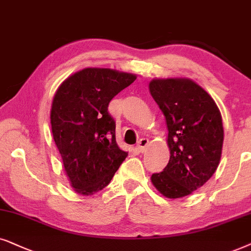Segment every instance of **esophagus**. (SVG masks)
Here are the masks:
<instances>
[{"mask_svg":"<svg viewBox=\"0 0 251 251\" xmlns=\"http://www.w3.org/2000/svg\"><path fill=\"white\" fill-rule=\"evenodd\" d=\"M148 143H149V141H148V139H146V138H143V139H141L140 140V141L138 142V145H136V147H135V149L138 150V151H140V152H142L143 150L146 149V147L148 146Z\"/></svg>","mask_w":251,"mask_h":251,"instance_id":"obj_1","label":"esophagus"}]
</instances>
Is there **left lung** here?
<instances>
[{"instance_id": "8db88e82", "label": "left lung", "mask_w": 251, "mask_h": 251, "mask_svg": "<svg viewBox=\"0 0 251 251\" xmlns=\"http://www.w3.org/2000/svg\"><path fill=\"white\" fill-rule=\"evenodd\" d=\"M150 94L164 113L170 160L151 182L169 199L189 195L211 178L222 156L224 128L219 109L189 79H155Z\"/></svg>"}]
</instances>
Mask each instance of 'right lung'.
I'll return each instance as SVG.
<instances>
[{
	"instance_id": "1",
	"label": "right lung",
	"mask_w": 251,
	"mask_h": 251,
	"mask_svg": "<svg viewBox=\"0 0 251 251\" xmlns=\"http://www.w3.org/2000/svg\"><path fill=\"white\" fill-rule=\"evenodd\" d=\"M136 79L110 69H83L59 86L50 123L71 186L81 195L106 187L128 153L116 141V122L108 111L115 96Z\"/></svg>"
}]
</instances>
